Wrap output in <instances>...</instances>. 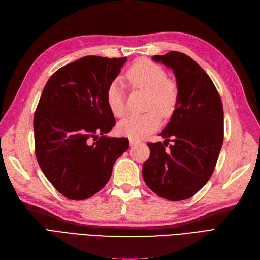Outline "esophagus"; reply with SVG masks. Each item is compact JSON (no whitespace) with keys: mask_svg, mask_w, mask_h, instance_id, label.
<instances>
[{"mask_svg":"<svg viewBox=\"0 0 260 260\" xmlns=\"http://www.w3.org/2000/svg\"><path fill=\"white\" fill-rule=\"evenodd\" d=\"M129 142H130V146H134V145H137V144L140 143V140H138V139H130Z\"/></svg>","mask_w":260,"mask_h":260,"instance_id":"obj_1","label":"esophagus"}]
</instances>
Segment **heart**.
I'll return each instance as SVG.
<instances>
[{
    "label": "heart",
    "mask_w": 260,
    "mask_h": 260,
    "mask_svg": "<svg viewBox=\"0 0 260 260\" xmlns=\"http://www.w3.org/2000/svg\"><path fill=\"white\" fill-rule=\"evenodd\" d=\"M126 78L136 88L148 92L147 110L144 114H133L119 121L117 130L124 137L141 139L157 130L162 117H170L177 106L178 87L168 79L165 70L148 59H139L126 72ZM107 102L114 115L120 117L126 113L123 86L113 81L107 89ZM159 113H158L157 112Z\"/></svg>",
    "instance_id": "b5f03b06"
}]
</instances>
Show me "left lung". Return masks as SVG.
Returning a JSON list of instances; mask_svg holds the SVG:
<instances>
[{"label": "left lung", "instance_id": "8db88e82", "mask_svg": "<svg viewBox=\"0 0 260 260\" xmlns=\"http://www.w3.org/2000/svg\"><path fill=\"white\" fill-rule=\"evenodd\" d=\"M152 59L173 69L179 95L171 121L159 134L164 142L147 144L150 155L143 178L155 194L181 201L199 192L214 171L224 139L223 105L209 76L190 56L171 51Z\"/></svg>", "mask_w": 260, "mask_h": 260}]
</instances>
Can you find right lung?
Masks as SVG:
<instances>
[{
    "label": "right lung",
    "mask_w": 260,
    "mask_h": 260,
    "mask_svg": "<svg viewBox=\"0 0 260 260\" xmlns=\"http://www.w3.org/2000/svg\"><path fill=\"white\" fill-rule=\"evenodd\" d=\"M126 60L84 56L56 70L41 94L34 114L36 158L67 199L85 200L99 192L129 147L126 138L105 136L115 126L107 89Z\"/></svg>",
    "instance_id": "add662e5"
}]
</instances>
